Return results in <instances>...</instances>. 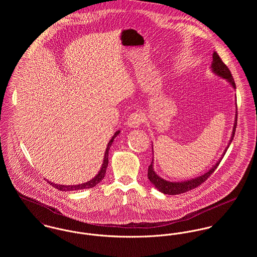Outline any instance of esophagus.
I'll return each mask as SVG.
<instances>
[{
	"instance_id": "esophagus-1",
	"label": "esophagus",
	"mask_w": 257,
	"mask_h": 257,
	"mask_svg": "<svg viewBox=\"0 0 257 257\" xmlns=\"http://www.w3.org/2000/svg\"><path fill=\"white\" fill-rule=\"evenodd\" d=\"M144 120H145L144 115L139 111H135V112L131 113L130 116L127 117L126 124L130 127H139L144 122Z\"/></svg>"
}]
</instances>
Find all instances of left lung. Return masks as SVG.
Instances as JSON below:
<instances>
[{
    "label": "left lung",
    "instance_id": "1",
    "mask_svg": "<svg viewBox=\"0 0 257 257\" xmlns=\"http://www.w3.org/2000/svg\"><path fill=\"white\" fill-rule=\"evenodd\" d=\"M213 72L215 74H217L218 76H220L221 78L227 80L230 85L235 89V83H234V80L232 78V75L230 73L229 69L227 68V66L222 62V60L220 59L219 54L214 51L213 53V61H212V66H211ZM236 124H237V109L235 111V118H234V123H233V128H232V135H231V138H230V141H229V144L228 146L225 148V150L223 151V154L221 155L220 160L207 172L205 173L204 175H201L195 179H191V180H187V181H184V182H170V181H167V180H164L162 178H160L154 171V168H153V158H152V161L150 163V165L148 166V172H147V177L148 179L150 180V182L153 184L155 186L156 189H158L161 193L163 194H167V195H178V194H182L185 192H188L190 190H193L195 189L196 187L200 186L201 184L204 183L213 173L214 171L217 169V167L219 166L220 164V160L221 158L223 157V155L225 154L226 152V149L229 147L230 143L232 142L233 140V137H234V134H235V128H236ZM153 149V147H152Z\"/></svg>",
    "mask_w": 257,
    "mask_h": 257
}]
</instances>
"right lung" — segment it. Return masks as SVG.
<instances>
[{"label":"right lung","mask_w":257,"mask_h":257,"mask_svg":"<svg viewBox=\"0 0 257 257\" xmlns=\"http://www.w3.org/2000/svg\"><path fill=\"white\" fill-rule=\"evenodd\" d=\"M119 134V131L115 132V134L113 135V137L110 139L109 144H108V147L106 149V152H105V157H104V162L102 164V167L99 171V173L90 181L86 182V183L79 184V185H71V186H65V185H58V184L51 183L49 182L50 185H52L54 188L60 190V191H76V190H82V189H89V188H93L95 187L96 185L100 183L104 177H105V174H106V170H107V167H108V164H109V149H110V146L114 140V138H116V136Z\"/></svg>","instance_id":"obj_1"}]
</instances>
